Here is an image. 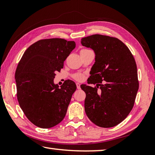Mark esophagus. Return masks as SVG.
Returning a JSON list of instances; mask_svg holds the SVG:
<instances>
[{
  "label": "esophagus",
  "instance_id": "obj_1",
  "mask_svg": "<svg viewBox=\"0 0 155 155\" xmlns=\"http://www.w3.org/2000/svg\"><path fill=\"white\" fill-rule=\"evenodd\" d=\"M76 84H77V87L78 89H80V88H81V84H80V83H76Z\"/></svg>",
  "mask_w": 155,
  "mask_h": 155
}]
</instances>
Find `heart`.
Returning a JSON list of instances; mask_svg holds the SVG:
<instances>
[{
    "label": "heart",
    "mask_w": 155,
    "mask_h": 155,
    "mask_svg": "<svg viewBox=\"0 0 155 155\" xmlns=\"http://www.w3.org/2000/svg\"><path fill=\"white\" fill-rule=\"evenodd\" d=\"M89 50V49H87V48H83L82 49V50L81 51H88ZM73 77L75 80H77L78 81H82L83 79H84V76L83 74H81V73H77V74H75Z\"/></svg>",
    "instance_id": "b5f03b06"
}]
</instances>
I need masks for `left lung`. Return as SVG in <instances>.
Instances as JSON below:
<instances>
[{"instance_id":"obj_1","label":"left lung","mask_w":155,"mask_h":155,"mask_svg":"<svg viewBox=\"0 0 155 155\" xmlns=\"http://www.w3.org/2000/svg\"><path fill=\"white\" fill-rule=\"evenodd\" d=\"M81 44L95 53L88 83L96 87L81 85L86 93L85 113L97 126L113 127L127 118L134 106L139 86L135 60L117 38L93 35L82 38Z\"/></svg>"}]
</instances>
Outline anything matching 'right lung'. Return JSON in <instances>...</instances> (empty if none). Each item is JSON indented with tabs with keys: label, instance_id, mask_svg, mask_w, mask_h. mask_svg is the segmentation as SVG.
Masks as SVG:
<instances>
[{
	"label": "right lung",
	"instance_id": "1",
	"mask_svg": "<svg viewBox=\"0 0 155 155\" xmlns=\"http://www.w3.org/2000/svg\"><path fill=\"white\" fill-rule=\"evenodd\" d=\"M75 47L74 41L63 38L42 39L31 45L18 62L17 99L26 117L38 127H53L65 117L77 86L67 80L59 88L54 78Z\"/></svg>",
	"mask_w": 155,
	"mask_h": 155
}]
</instances>
